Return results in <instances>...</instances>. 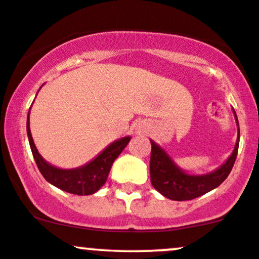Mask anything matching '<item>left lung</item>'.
I'll use <instances>...</instances> for the list:
<instances>
[{"mask_svg": "<svg viewBox=\"0 0 259 259\" xmlns=\"http://www.w3.org/2000/svg\"><path fill=\"white\" fill-rule=\"evenodd\" d=\"M233 112H234L236 125H238V139H236L235 147L226 163H223L212 172L204 174V175H193V174L186 172L159 145L151 140L152 151L151 164H149L151 182L152 186L161 195L171 200H192L217 188L228 177L235 163L240 139L239 121L234 108H233Z\"/></svg>", "mask_w": 259, "mask_h": 259, "instance_id": "left-lung-1", "label": "left lung"}]
</instances>
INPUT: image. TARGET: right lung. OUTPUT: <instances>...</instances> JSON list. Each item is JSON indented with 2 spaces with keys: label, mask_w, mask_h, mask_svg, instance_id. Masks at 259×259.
<instances>
[{
  "label": "right lung",
  "mask_w": 259,
  "mask_h": 259,
  "mask_svg": "<svg viewBox=\"0 0 259 259\" xmlns=\"http://www.w3.org/2000/svg\"><path fill=\"white\" fill-rule=\"evenodd\" d=\"M26 132L31 152L43 177L51 185L58 187L61 191L77 195L94 194L105 185L112 164L132 139L130 136H125L116 140L108 145L101 153L96 155L94 159L83 166L74 167V169H60L46 161L37 151L30 130V111L26 121Z\"/></svg>",
  "instance_id": "obj_1"
}]
</instances>
